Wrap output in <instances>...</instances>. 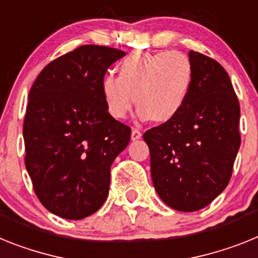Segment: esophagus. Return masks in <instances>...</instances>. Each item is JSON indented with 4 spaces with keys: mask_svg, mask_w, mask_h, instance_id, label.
<instances>
[{
    "mask_svg": "<svg viewBox=\"0 0 258 258\" xmlns=\"http://www.w3.org/2000/svg\"><path fill=\"white\" fill-rule=\"evenodd\" d=\"M142 138V131L138 128H132L131 132V139L132 140H138V139Z\"/></svg>",
    "mask_w": 258,
    "mask_h": 258,
    "instance_id": "esophagus-1",
    "label": "esophagus"
}]
</instances>
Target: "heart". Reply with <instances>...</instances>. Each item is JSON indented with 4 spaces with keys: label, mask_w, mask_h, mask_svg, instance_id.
<instances>
[{
    "label": "heart",
    "mask_w": 258,
    "mask_h": 258,
    "mask_svg": "<svg viewBox=\"0 0 258 258\" xmlns=\"http://www.w3.org/2000/svg\"><path fill=\"white\" fill-rule=\"evenodd\" d=\"M192 80V62L182 51H136L120 62L119 76L102 78L101 92L115 119L126 118L136 102L142 118L169 122L183 110Z\"/></svg>",
    "instance_id": "1"
}]
</instances>
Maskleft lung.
<instances>
[{"mask_svg": "<svg viewBox=\"0 0 258 258\" xmlns=\"http://www.w3.org/2000/svg\"><path fill=\"white\" fill-rule=\"evenodd\" d=\"M191 92L174 119L148 130L151 174L170 208L196 212L227 187L240 147V106L230 76L216 59L191 50Z\"/></svg>", "mask_w": 258, "mask_h": 258, "instance_id": "left-lung-1", "label": "left lung"}]
</instances>
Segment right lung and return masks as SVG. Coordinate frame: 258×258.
Returning a JSON list of instances; mask_svg holds the SVG:
<instances>
[{
  "label": "right lung",
  "mask_w": 258,
  "mask_h": 258,
  "mask_svg": "<svg viewBox=\"0 0 258 258\" xmlns=\"http://www.w3.org/2000/svg\"><path fill=\"white\" fill-rule=\"evenodd\" d=\"M119 49L82 45L46 64L28 95L24 163L33 191L50 213L82 219L102 207L110 167L131 128L109 114L101 82Z\"/></svg>",
  "instance_id": "add662e5"
}]
</instances>
